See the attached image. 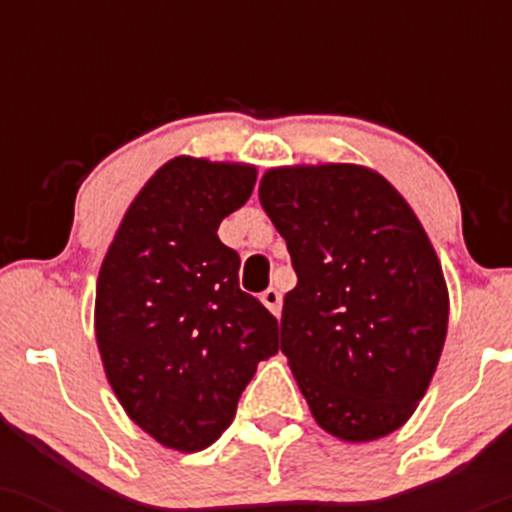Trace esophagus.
Here are the masks:
<instances>
[{
    "instance_id": "obj_1",
    "label": "esophagus",
    "mask_w": 512,
    "mask_h": 512,
    "mask_svg": "<svg viewBox=\"0 0 512 512\" xmlns=\"http://www.w3.org/2000/svg\"><path fill=\"white\" fill-rule=\"evenodd\" d=\"M262 304H265L267 309H270L272 314H275V317H280V312H282V294L277 292L275 287H270V289H265V292H262Z\"/></svg>"
}]
</instances>
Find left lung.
Wrapping results in <instances>:
<instances>
[{"label":"left lung","mask_w":512,"mask_h":512,"mask_svg":"<svg viewBox=\"0 0 512 512\" xmlns=\"http://www.w3.org/2000/svg\"><path fill=\"white\" fill-rule=\"evenodd\" d=\"M260 203L297 287L282 354L324 431L374 441L409 421L448 329L441 265L389 180L361 165L267 170Z\"/></svg>","instance_id":"8db88e82"}]
</instances>
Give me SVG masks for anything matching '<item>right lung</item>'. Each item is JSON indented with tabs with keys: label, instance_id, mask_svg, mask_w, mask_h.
<instances>
[{
	"label": "right lung",
	"instance_id": "right-lung-1",
	"mask_svg": "<svg viewBox=\"0 0 512 512\" xmlns=\"http://www.w3.org/2000/svg\"><path fill=\"white\" fill-rule=\"evenodd\" d=\"M250 165L173 158L143 185L101 265L96 339L128 416L175 451H203L235 416L277 319L240 289L218 227L255 188Z\"/></svg>",
	"mask_w": 512,
	"mask_h": 512
}]
</instances>
